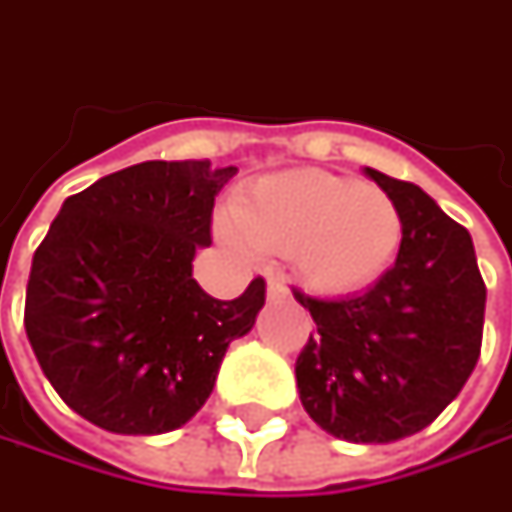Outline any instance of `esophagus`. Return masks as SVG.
Returning <instances> with one entry per match:
<instances>
[{
	"instance_id": "obj_1",
	"label": "esophagus",
	"mask_w": 512,
	"mask_h": 512,
	"mask_svg": "<svg viewBox=\"0 0 512 512\" xmlns=\"http://www.w3.org/2000/svg\"><path fill=\"white\" fill-rule=\"evenodd\" d=\"M267 299H270V302H276V299H287V287L282 279H276V276H270V279H267Z\"/></svg>"
}]
</instances>
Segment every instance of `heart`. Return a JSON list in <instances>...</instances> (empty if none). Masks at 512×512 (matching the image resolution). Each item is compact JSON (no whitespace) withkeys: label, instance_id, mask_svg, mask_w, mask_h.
Masks as SVG:
<instances>
[{"label":"heart","instance_id":"heart-1","mask_svg":"<svg viewBox=\"0 0 512 512\" xmlns=\"http://www.w3.org/2000/svg\"><path fill=\"white\" fill-rule=\"evenodd\" d=\"M227 239L239 250L287 253L316 293L373 285L402 245V213L382 187L325 170L262 179L230 207Z\"/></svg>","mask_w":512,"mask_h":512}]
</instances>
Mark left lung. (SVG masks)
Wrapping results in <instances>:
<instances>
[{
  "label": "left lung",
  "instance_id": "left-lung-1",
  "mask_svg": "<svg viewBox=\"0 0 512 512\" xmlns=\"http://www.w3.org/2000/svg\"><path fill=\"white\" fill-rule=\"evenodd\" d=\"M364 173L402 213L399 256L359 296L293 290L316 322L296 384L307 416L330 436L384 444L424 430L459 396L482 353L487 287L470 233L422 187Z\"/></svg>",
  "mask_w": 512,
  "mask_h": 512
}]
</instances>
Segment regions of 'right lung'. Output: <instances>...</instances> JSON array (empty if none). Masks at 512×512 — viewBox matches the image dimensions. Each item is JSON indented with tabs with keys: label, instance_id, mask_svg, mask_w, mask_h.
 <instances>
[{
	"label": "right lung",
	"instance_id": "add662e5",
	"mask_svg": "<svg viewBox=\"0 0 512 512\" xmlns=\"http://www.w3.org/2000/svg\"><path fill=\"white\" fill-rule=\"evenodd\" d=\"M236 168L142 162L68 196L33 253L25 330L70 410L153 436L196 416L227 344L256 322L265 279L219 302L193 279L216 193Z\"/></svg>",
	"mask_w": 512,
	"mask_h": 512
}]
</instances>
